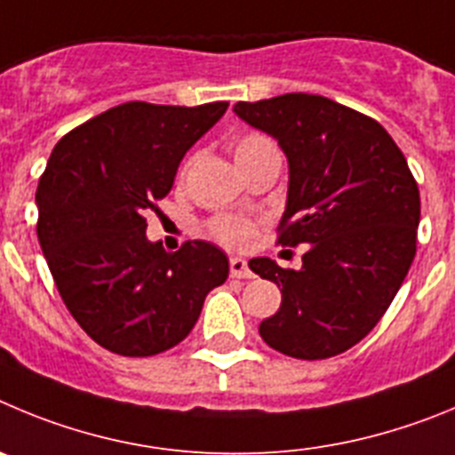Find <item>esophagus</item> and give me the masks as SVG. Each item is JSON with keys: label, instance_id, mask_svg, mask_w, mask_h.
I'll return each instance as SVG.
<instances>
[{"label": "esophagus", "instance_id": "esophagus-1", "mask_svg": "<svg viewBox=\"0 0 455 455\" xmlns=\"http://www.w3.org/2000/svg\"><path fill=\"white\" fill-rule=\"evenodd\" d=\"M228 272H231L233 278H251L253 272L249 269L247 260L244 258H237L233 256L231 260H228Z\"/></svg>", "mask_w": 455, "mask_h": 455}]
</instances>
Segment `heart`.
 I'll list each match as a JSON object with an SVG mask.
<instances>
[{
	"instance_id": "obj_1",
	"label": "heart",
	"mask_w": 455,
	"mask_h": 455,
	"mask_svg": "<svg viewBox=\"0 0 455 455\" xmlns=\"http://www.w3.org/2000/svg\"><path fill=\"white\" fill-rule=\"evenodd\" d=\"M233 156L235 163L240 165V170L249 172L253 165H258L260 161L269 156H276V145L272 142V138H267L265 133H258V131H247V133H240V136L233 138ZM188 170V165H183V172ZM208 233H211L218 243L227 244V247H247L253 240V227L251 220L240 218V215H215V218L208 222Z\"/></svg>"
}]
</instances>
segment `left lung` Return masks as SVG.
Returning <instances> with one entry per match:
<instances>
[{
    "label": "left lung",
    "instance_id": "left-lung-1",
    "mask_svg": "<svg viewBox=\"0 0 455 455\" xmlns=\"http://www.w3.org/2000/svg\"><path fill=\"white\" fill-rule=\"evenodd\" d=\"M274 136L290 163L278 244H306L301 269L251 258L281 288L258 331L272 349L322 360L351 349L386 315L417 251L419 188L374 117L322 95L288 92L233 106Z\"/></svg>",
    "mask_w": 455,
    "mask_h": 455
}]
</instances>
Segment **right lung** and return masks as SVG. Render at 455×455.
I'll return each mask as SVG.
<instances>
[{
    "label": "right lung",
    "instance_id": "add662e5",
    "mask_svg": "<svg viewBox=\"0 0 455 455\" xmlns=\"http://www.w3.org/2000/svg\"><path fill=\"white\" fill-rule=\"evenodd\" d=\"M228 101H126L65 133L38 181V240L63 304L97 345L145 358L177 347L228 276L222 249L149 243L147 211Z\"/></svg>",
    "mask_w": 455,
    "mask_h": 455
}]
</instances>
